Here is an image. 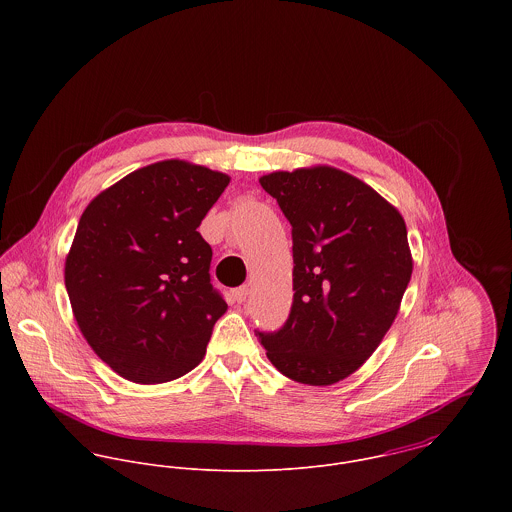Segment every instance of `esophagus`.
Returning <instances> with one entry per match:
<instances>
[{
    "mask_svg": "<svg viewBox=\"0 0 512 512\" xmlns=\"http://www.w3.org/2000/svg\"><path fill=\"white\" fill-rule=\"evenodd\" d=\"M232 297H234V301H236V303L246 301V297H248V286H240V288L232 290Z\"/></svg>",
    "mask_w": 512,
    "mask_h": 512,
    "instance_id": "1",
    "label": "esophagus"
}]
</instances>
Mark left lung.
I'll list each match as a JSON object with an SVG mask.
<instances>
[{"label":"left lung","instance_id":"8db88e82","mask_svg":"<svg viewBox=\"0 0 512 512\" xmlns=\"http://www.w3.org/2000/svg\"><path fill=\"white\" fill-rule=\"evenodd\" d=\"M292 224L293 303L286 325L258 333L270 363L309 386L365 365L412 278L406 222L365 181L331 165L260 177Z\"/></svg>","mask_w":512,"mask_h":512}]
</instances>
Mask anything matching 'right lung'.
<instances>
[{"label":"right lung","instance_id":"add662e5","mask_svg":"<svg viewBox=\"0 0 512 512\" xmlns=\"http://www.w3.org/2000/svg\"><path fill=\"white\" fill-rule=\"evenodd\" d=\"M228 183L226 173L165 159L96 195L78 220L65 262L74 319L126 380L161 384L203 361L228 305L197 228Z\"/></svg>","mask_w":512,"mask_h":512}]
</instances>
